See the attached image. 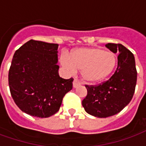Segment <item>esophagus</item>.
Returning <instances> with one entry per match:
<instances>
[{"mask_svg":"<svg viewBox=\"0 0 146 146\" xmlns=\"http://www.w3.org/2000/svg\"><path fill=\"white\" fill-rule=\"evenodd\" d=\"M81 85V84H80V82L79 80L77 79H74V80H73V86L74 88H77V87H79V86Z\"/></svg>","mask_w":146,"mask_h":146,"instance_id":"esophagus-1","label":"esophagus"}]
</instances>
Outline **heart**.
<instances>
[{
	"instance_id": "obj_1",
	"label": "heart",
	"mask_w": 146,
	"mask_h": 146,
	"mask_svg": "<svg viewBox=\"0 0 146 146\" xmlns=\"http://www.w3.org/2000/svg\"><path fill=\"white\" fill-rule=\"evenodd\" d=\"M60 62L66 71H81L83 80L94 84L107 79L115 70L118 59L113 51L100 48H84L72 52L70 57L63 55Z\"/></svg>"
}]
</instances>
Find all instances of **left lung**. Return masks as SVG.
I'll use <instances>...</instances> for the list:
<instances>
[{
	"mask_svg": "<svg viewBox=\"0 0 146 146\" xmlns=\"http://www.w3.org/2000/svg\"><path fill=\"white\" fill-rule=\"evenodd\" d=\"M106 47L118 52V63L115 73L106 81L98 85H85L88 94L82 101L87 113L98 118L119 113L129 104L135 94L137 70L135 56L120 44L109 43Z\"/></svg>",
	"mask_w": 146,
	"mask_h": 146,
	"instance_id": "obj_1",
	"label": "left lung"
}]
</instances>
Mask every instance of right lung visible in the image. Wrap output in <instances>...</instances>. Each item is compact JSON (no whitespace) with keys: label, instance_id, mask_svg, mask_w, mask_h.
I'll return each instance as SVG.
<instances>
[{"label":"right lung","instance_id":"add662e5","mask_svg":"<svg viewBox=\"0 0 146 146\" xmlns=\"http://www.w3.org/2000/svg\"><path fill=\"white\" fill-rule=\"evenodd\" d=\"M58 44L30 40L15 52L8 84L15 103L30 116L46 118L59 110L73 78L58 75Z\"/></svg>","mask_w":146,"mask_h":146}]
</instances>
